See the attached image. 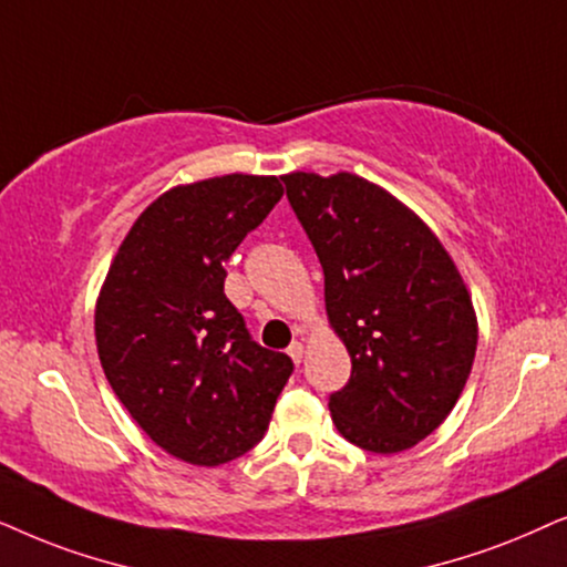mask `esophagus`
Here are the masks:
<instances>
[{
	"instance_id": "obj_1",
	"label": "esophagus",
	"mask_w": 567,
	"mask_h": 567,
	"mask_svg": "<svg viewBox=\"0 0 567 567\" xmlns=\"http://www.w3.org/2000/svg\"><path fill=\"white\" fill-rule=\"evenodd\" d=\"M303 352H306L303 339H296V342H292V344H290V350H288V354H290L292 360L298 362V365H300V360H303Z\"/></svg>"
}]
</instances>
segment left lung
<instances>
[{
    "label": "left lung",
    "mask_w": 567,
    "mask_h": 567,
    "mask_svg": "<svg viewBox=\"0 0 567 567\" xmlns=\"http://www.w3.org/2000/svg\"><path fill=\"white\" fill-rule=\"evenodd\" d=\"M323 269L331 329L352 360L331 420L354 446L399 454L449 417L477 352V316L435 233L354 176H282Z\"/></svg>",
    "instance_id": "1"
}]
</instances>
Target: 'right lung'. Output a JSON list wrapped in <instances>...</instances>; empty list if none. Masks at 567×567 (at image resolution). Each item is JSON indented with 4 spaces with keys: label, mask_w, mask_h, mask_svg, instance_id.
Returning <instances> with one entry per match:
<instances>
[{
    "label": "right lung",
    "mask_w": 567,
    "mask_h": 567,
    "mask_svg": "<svg viewBox=\"0 0 567 567\" xmlns=\"http://www.w3.org/2000/svg\"><path fill=\"white\" fill-rule=\"evenodd\" d=\"M282 199L277 176L176 186L126 233L95 306L103 373L171 456L220 466L264 437L292 360L248 334L223 261Z\"/></svg>",
    "instance_id": "right-lung-1"
}]
</instances>
